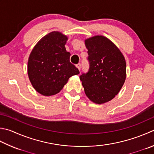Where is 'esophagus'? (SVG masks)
<instances>
[{
	"label": "esophagus",
	"instance_id": "1",
	"mask_svg": "<svg viewBox=\"0 0 154 154\" xmlns=\"http://www.w3.org/2000/svg\"><path fill=\"white\" fill-rule=\"evenodd\" d=\"M76 67L79 69V71H80V69H81V64L80 63H78L77 65H76Z\"/></svg>",
	"mask_w": 154,
	"mask_h": 154
}]
</instances>
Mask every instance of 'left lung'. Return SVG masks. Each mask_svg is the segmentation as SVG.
<instances>
[{
  "mask_svg": "<svg viewBox=\"0 0 154 154\" xmlns=\"http://www.w3.org/2000/svg\"><path fill=\"white\" fill-rule=\"evenodd\" d=\"M89 70L80 76L85 95L103 104L118 94L126 79V62L119 48L109 38L95 35L85 40Z\"/></svg>",
  "mask_w": 154,
  "mask_h": 154,
  "instance_id": "8db88e82",
  "label": "left lung"
}]
</instances>
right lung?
Masks as SVG:
<instances>
[{"instance_id":"1","label":"right lung","mask_w":154,"mask_h":154,"mask_svg":"<svg viewBox=\"0 0 154 154\" xmlns=\"http://www.w3.org/2000/svg\"><path fill=\"white\" fill-rule=\"evenodd\" d=\"M67 36L53 31L42 38L30 53L27 73L36 91L44 96L59 93L69 78L79 71L69 61L65 45Z\"/></svg>"}]
</instances>
